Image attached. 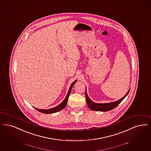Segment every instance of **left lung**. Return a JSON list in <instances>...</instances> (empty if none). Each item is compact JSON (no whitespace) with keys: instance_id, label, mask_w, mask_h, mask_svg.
Masks as SVG:
<instances>
[{"instance_id":"1","label":"left lung","mask_w":151,"mask_h":151,"mask_svg":"<svg viewBox=\"0 0 151 151\" xmlns=\"http://www.w3.org/2000/svg\"><path fill=\"white\" fill-rule=\"evenodd\" d=\"M85 89H86L85 97H86V102H87V104L88 106V107L91 109V110H93V111L106 112V111H109L110 110H112V109L117 107L122 102V101L127 97L130 89H129V90L127 91V94L122 98L120 99L119 100L116 101L115 102L106 103H98L94 102L93 101H92L90 99V98L88 97V93L86 91V88Z\"/></svg>"}]
</instances>
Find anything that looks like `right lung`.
Listing matches in <instances>:
<instances>
[{"label": "right lung", "mask_w": 151, "mask_h": 151, "mask_svg": "<svg viewBox=\"0 0 151 151\" xmlns=\"http://www.w3.org/2000/svg\"><path fill=\"white\" fill-rule=\"evenodd\" d=\"M77 81V80H76L74 82H73V83L71 84V85H70V87L69 88V90L68 91V93H67V94L66 97L65 98V99L62 101V102L60 103V104L59 105H58L57 106L55 107L54 108H52V109H36V110H37L39 112H40L42 113L43 114H53V113H55L57 112H58L60 110L63 109H65L67 103V101H68V97L69 96L71 93V89L73 88V86L74 85V84H75V83Z\"/></svg>", "instance_id": "obj_1"}]
</instances>
